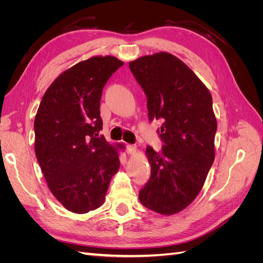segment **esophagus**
<instances>
[{
	"label": "esophagus",
	"mask_w": 263,
	"mask_h": 263,
	"mask_svg": "<svg viewBox=\"0 0 263 263\" xmlns=\"http://www.w3.org/2000/svg\"><path fill=\"white\" fill-rule=\"evenodd\" d=\"M137 150V147L135 145H127L126 146V153L128 155H134L135 153H136Z\"/></svg>",
	"instance_id": "34e87169"
}]
</instances>
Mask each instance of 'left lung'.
<instances>
[{
    "label": "left lung",
    "instance_id": "1",
    "mask_svg": "<svg viewBox=\"0 0 263 263\" xmlns=\"http://www.w3.org/2000/svg\"><path fill=\"white\" fill-rule=\"evenodd\" d=\"M147 97L149 121L161 119L160 153L148 146L151 176L139 191L145 208L162 215L184 210L203 187L214 162L217 122L212 95L184 62L158 52L129 62Z\"/></svg>",
    "mask_w": 263,
    "mask_h": 263
}]
</instances>
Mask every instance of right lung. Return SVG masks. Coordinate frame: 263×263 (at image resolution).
<instances>
[{
  "label": "right lung",
  "instance_id": "1",
  "mask_svg": "<svg viewBox=\"0 0 263 263\" xmlns=\"http://www.w3.org/2000/svg\"><path fill=\"white\" fill-rule=\"evenodd\" d=\"M124 62L92 57L62 72L47 89L35 117V154L53 196L77 214L104 203L119 169L117 149L99 136L103 87Z\"/></svg>",
  "mask_w": 263,
  "mask_h": 263
}]
</instances>
